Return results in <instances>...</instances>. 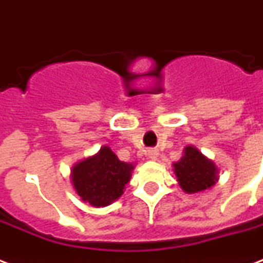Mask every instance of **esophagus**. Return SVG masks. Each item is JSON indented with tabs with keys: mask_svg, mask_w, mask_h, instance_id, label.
I'll list each match as a JSON object with an SVG mask.
<instances>
[{
	"mask_svg": "<svg viewBox=\"0 0 263 263\" xmlns=\"http://www.w3.org/2000/svg\"><path fill=\"white\" fill-rule=\"evenodd\" d=\"M147 157L150 158V160H157V157H158V153H157L156 150H148Z\"/></svg>",
	"mask_w": 263,
	"mask_h": 263,
	"instance_id": "1",
	"label": "esophagus"
}]
</instances>
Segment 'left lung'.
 Instances as JSON below:
<instances>
[{"label":"left lung","instance_id":"8db88e82","mask_svg":"<svg viewBox=\"0 0 263 263\" xmlns=\"http://www.w3.org/2000/svg\"><path fill=\"white\" fill-rule=\"evenodd\" d=\"M179 185L187 194H196L212 188L218 181V168L194 146L184 148L183 157L173 164Z\"/></svg>","mask_w":263,"mask_h":263}]
</instances>
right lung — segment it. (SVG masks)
<instances>
[{"instance_id":"right-lung-1","label":"right lung","mask_w":263,"mask_h":263,"mask_svg":"<svg viewBox=\"0 0 263 263\" xmlns=\"http://www.w3.org/2000/svg\"><path fill=\"white\" fill-rule=\"evenodd\" d=\"M134 168L135 165L120 161L110 147L103 146L95 156L72 166V185L83 202L105 208L123 195Z\"/></svg>"}]
</instances>
